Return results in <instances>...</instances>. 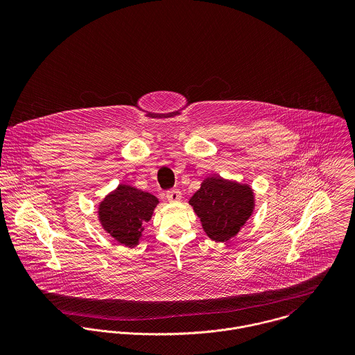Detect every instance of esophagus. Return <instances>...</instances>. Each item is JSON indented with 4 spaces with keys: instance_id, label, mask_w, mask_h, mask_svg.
Segmentation results:
<instances>
[{
    "instance_id": "obj_1",
    "label": "esophagus",
    "mask_w": 355,
    "mask_h": 355,
    "mask_svg": "<svg viewBox=\"0 0 355 355\" xmlns=\"http://www.w3.org/2000/svg\"><path fill=\"white\" fill-rule=\"evenodd\" d=\"M166 200L169 202H179L182 200V193L179 190H169L166 191Z\"/></svg>"
}]
</instances>
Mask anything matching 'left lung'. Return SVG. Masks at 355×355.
Here are the masks:
<instances>
[{"instance_id":"left-lung-1","label":"left lung","mask_w":355,"mask_h":355,"mask_svg":"<svg viewBox=\"0 0 355 355\" xmlns=\"http://www.w3.org/2000/svg\"><path fill=\"white\" fill-rule=\"evenodd\" d=\"M190 205L201 218L207 236L225 242L235 236L253 211V191L249 186L211 176L191 197Z\"/></svg>"}]
</instances>
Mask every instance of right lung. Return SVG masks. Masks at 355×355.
Masks as SVG:
<instances>
[{
	"instance_id": "add662e5",
	"label": "right lung",
	"mask_w": 355,
	"mask_h": 355,
	"mask_svg": "<svg viewBox=\"0 0 355 355\" xmlns=\"http://www.w3.org/2000/svg\"><path fill=\"white\" fill-rule=\"evenodd\" d=\"M157 203L158 200L152 194L120 184L100 205L102 227L120 243L135 246Z\"/></svg>"
}]
</instances>
